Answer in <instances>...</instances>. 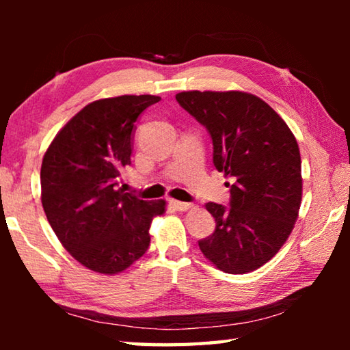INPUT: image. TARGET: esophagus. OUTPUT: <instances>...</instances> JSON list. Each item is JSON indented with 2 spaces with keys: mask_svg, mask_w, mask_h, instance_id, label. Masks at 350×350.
<instances>
[{
  "mask_svg": "<svg viewBox=\"0 0 350 350\" xmlns=\"http://www.w3.org/2000/svg\"><path fill=\"white\" fill-rule=\"evenodd\" d=\"M170 205L173 206L174 210H179V211H187L189 208H193L191 204H187V202H180V200H170Z\"/></svg>",
  "mask_w": 350,
  "mask_h": 350,
  "instance_id": "esophagus-1",
  "label": "esophagus"
}]
</instances>
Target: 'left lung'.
Instances as JSON below:
<instances>
[{"mask_svg": "<svg viewBox=\"0 0 350 350\" xmlns=\"http://www.w3.org/2000/svg\"><path fill=\"white\" fill-rule=\"evenodd\" d=\"M177 103L206 128L213 163L232 177L230 206L208 202L216 221L200 252L225 273L259 269L275 256L298 217L301 156L286 122L256 96L239 91H188Z\"/></svg>", "mask_w": 350, "mask_h": 350, "instance_id": "obj_1", "label": "left lung"}]
</instances>
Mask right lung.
<instances>
[{
    "label": "right lung",
    "mask_w": 350,
    "mask_h": 350,
    "mask_svg": "<svg viewBox=\"0 0 350 350\" xmlns=\"http://www.w3.org/2000/svg\"><path fill=\"white\" fill-rule=\"evenodd\" d=\"M157 96H120L86 105L55 135L41 163V204L63 247L90 270L120 273L150 247V225L165 200L118 188L131 165L135 122Z\"/></svg>",
    "instance_id": "right-lung-1"
}]
</instances>
